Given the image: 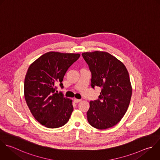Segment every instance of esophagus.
Listing matches in <instances>:
<instances>
[{
  "instance_id": "obj_1",
  "label": "esophagus",
  "mask_w": 160,
  "mask_h": 160,
  "mask_svg": "<svg viewBox=\"0 0 160 160\" xmlns=\"http://www.w3.org/2000/svg\"><path fill=\"white\" fill-rule=\"evenodd\" d=\"M81 101V99H76V98H74V101L75 102H80Z\"/></svg>"
}]
</instances>
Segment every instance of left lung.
Segmentation results:
<instances>
[{"mask_svg":"<svg viewBox=\"0 0 160 160\" xmlns=\"http://www.w3.org/2000/svg\"><path fill=\"white\" fill-rule=\"evenodd\" d=\"M92 73L91 86L101 88L99 99L90 101L89 123L105 129L119 122L127 111L132 94L128 70L116 58L104 51L83 52Z\"/></svg>","mask_w":160,"mask_h":160,"instance_id":"1","label":"left lung"}]
</instances>
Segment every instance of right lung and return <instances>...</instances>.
Returning <instances> with one entry per match:
<instances>
[{"mask_svg":"<svg viewBox=\"0 0 160 160\" xmlns=\"http://www.w3.org/2000/svg\"><path fill=\"white\" fill-rule=\"evenodd\" d=\"M80 54L51 51L29 67L24 81V97L34 118L49 128L66 124L73 111L72 101L55 92L56 84L62 81L68 68Z\"/></svg>","mask_w":160,"mask_h":160,"instance_id":"right-lung-1","label":"right lung"}]
</instances>
